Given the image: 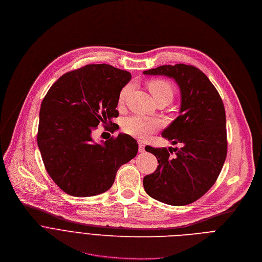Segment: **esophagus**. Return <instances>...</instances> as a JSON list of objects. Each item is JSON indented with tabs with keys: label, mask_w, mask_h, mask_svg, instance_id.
Masks as SVG:
<instances>
[{
	"label": "esophagus",
	"mask_w": 262,
	"mask_h": 262,
	"mask_svg": "<svg viewBox=\"0 0 262 262\" xmlns=\"http://www.w3.org/2000/svg\"><path fill=\"white\" fill-rule=\"evenodd\" d=\"M138 151L139 152H143L144 151V144L141 143V142L138 143Z\"/></svg>",
	"instance_id": "34e87169"
}]
</instances>
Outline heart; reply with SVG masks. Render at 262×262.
I'll return each mask as SVG.
<instances>
[{
    "mask_svg": "<svg viewBox=\"0 0 262 262\" xmlns=\"http://www.w3.org/2000/svg\"><path fill=\"white\" fill-rule=\"evenodd\" d=\"M149 92L151 93L155 100L161 97L168 96L172 98V88L165 80H154L148 84ZM131 90V85H126L120 94V103H124L129 92ZM161 128V123L159 120L148 118L145 116L134 115L127 119H125L123 123V130L130 136L144 140L147 139L151 134L158 131Z\"/></svg>",
    "mask_w": 262,
    "mask_h": 262,
    "instance_id": "b5f03b06",
    "label": "heart"
}]
</instances>
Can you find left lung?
Wrapping results in <instances>:
<instances>
[{"mask_svg": "<svg viewBox=\"0 0 262 262\" xmlns=\"http://www.w3.org/2000/svg\"><path fill=\"white\" fill-rule=\"evenodd\" d=\"M144 75L172 78L181 93L180 116L162 137L180 148L145 147L158 160L143 179L145 192L170 205H186L205 194L218 179L227 154L226 116L222 99L207 76L194 66L163 65ZM173 150V159L170 154Z\"/></svg>", "mask_w": 262, "mask_h": 262, "instance_id": "8db88e82", "label": "left lung"}]
</instances>
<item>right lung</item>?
I'll return each mask as SVG.
<instances>
[{
	"mask_svg": "<svg viewBox=\"0 0 262 262\" xmlns=\"http://www.w3.org/2000/svg\"><path fill=\"white\" fill-rule=\"evenodd\" d=\"M131 73L107 64L86 65L51 85L39 114L37 142L46 171L64 192L75 197L104 193L117 171L137 154V141L120 133L97 142L93 130L111 124L122 89Z\"/></svg>",
	"mask_w": 262,
	"mask_h": 262,
	"instance_id": "obj_1",
	"label": "right lung"
}]
</instances>
